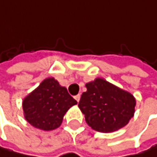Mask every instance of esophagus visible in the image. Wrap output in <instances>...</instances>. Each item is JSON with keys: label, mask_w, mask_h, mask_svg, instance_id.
Returning <instances> with one entry per match:
<instances>
[{"label": "esophagus", "mask_w": 157, "mask_h": 157, "mask_svg": "<svg viewBox=\"0 0 157 157\" xmlns=\"http://www.w3.org/2000/svg\"><path fill=\"white\" fill-rule=\"evenodd\" d=\"M74 98H75V100H76L77 102H79V99H80V94H77V95H75V96H74Z\"/></svg>", "instance_id": "1"}]
</instances>
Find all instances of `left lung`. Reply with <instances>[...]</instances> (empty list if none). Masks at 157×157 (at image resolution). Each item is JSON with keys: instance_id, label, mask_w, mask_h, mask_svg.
<instances>
[{"instance_id": "8db88e82", "label": "left lung", "mask_w": 157, "mask_h": 157, "mask_svg": "<svg viewBox=\"0 0 157 157\" xmlns=\"http://www.w3.org/2000/svg\"><path fill=\"white\" fill-rule=\"evenodd\" d=\"M87 92L81 94L78 107L93 129L109 133L126 125L135 112L136 100L103 78L86 84Z\"/></svg>"}]
</instances>
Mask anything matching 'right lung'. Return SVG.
Here are the masks:
<instances>
[{"label": "right lung", "instance_id": "add662e5", "mask_svg": "<svg viewBox=\"0 0 157 157\" xmlns=\"http://www.w3.org/2000/svg\"><path fill=\"white\" fill-rule=\"evenodd\" d=\"M76 104L77 101L65 87H62L53 78H48L24 98L22 107L29 124L48 131L59 127L65 112Z\"/></svg>", "mask_w": 157, "mask_h": 157}]
</instances>
